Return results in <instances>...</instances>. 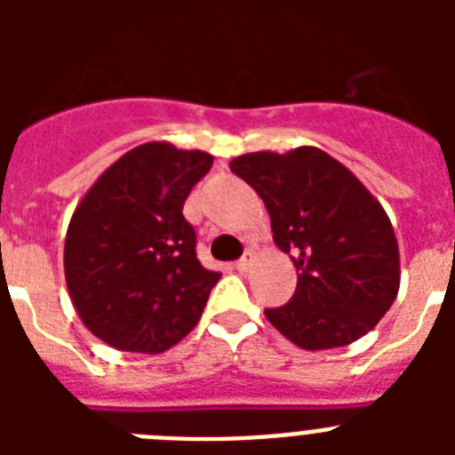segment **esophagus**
<instances>
[{
  "label": "esophagus",
  "instance_id": "1",
  "mask_svg": "<svg viewBox=\"0 0 455 455\" xmlns=\"http://www.w3.org/2000/svg\"><path fill=\"white\" fill-rule=\"evenodd\" d=\"M252 264H255V255H252V252H246V255L241 257L239 262L235 264L236 267V271H241V273H248L252 268Z\"/></svg>",
  "mask_w": 455,
  "mask_h": 455
}]
</instances>
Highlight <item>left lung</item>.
<instances>
[{
  "label": "left lung",
  "mask_w": 455,
  "mask_h": 455,
  "mask_svg": "<svg viewBox=\"0 0 455 455\" xmlns=\"http://www.w3.org/2000/svg\"><path fill=\"white\" fill-rule=\"evenodd\" d=\"M271 216L273 241L299 273L287 305L264 309L277 332L305 351L367 335L401 284L399 241L383 204L344 164L315 146L235 156Z\"/></svg>",
  "instance_id": "obj_1"
}]
</instances>
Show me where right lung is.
Returning <instances> with one entry per match:
<instances>
[{
  "label": "right lung",
  "instance_id": "right-lung-1",
  "mask_svg": "<svg viewBox=\"0 0 455 455\" xmlns=\"http://www.w3.org/2000/svg\"><path fill=\"white\" fill-rule=\"evenodd\" d=\"M212 162L209 152L150 140L111 164L72 212L68 293L108 347L156 355L198 325L220 273L196 257L182 209Z\"/></svg>",
  "mask_w": 455,
  "mask_h": 455
}]
</instances>
